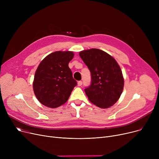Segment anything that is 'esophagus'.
Returning a JSON list of instances; mask_svg holds the SVG:
<instances>
[{"label":"esophagus","mask_w":159,"mask_h":159,"mask_svg":"<svg viewBox=\"0 0 159 159\" xmlns=\"http://www.w3.org/2000/svg\"><path fill=\"white\" fill-rule=\"evenodd\" d=\"M77 84H78V86H82V82L81 80H79V81L78 82Z\"/></svg>","instance_id":"obj_1"}]
</instances>
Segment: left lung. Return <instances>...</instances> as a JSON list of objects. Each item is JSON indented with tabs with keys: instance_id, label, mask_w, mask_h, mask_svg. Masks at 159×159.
Listing matches in <instances>:
<instances>
[{
	"instance_id": "left-lung-1",
	"label": "left lung",
	"mask_w": 159,
	"mask_h": 159,
	"mask_svg": "<svg viewBox=\"0 0 159 159\" xmlns=\"http://www.w3.org/2000/svg\"><path fill=\"white\" fill-rule=\"evenodd\" d=\"M79 55L91 73V84L84 89L89 101L101 108L113 106L124 88L120 66L111 55L98 49L84 50Z\"/></svg>"
}]
</instances>
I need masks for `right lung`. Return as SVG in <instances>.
<instances>
[{
  "label": "right lung",
  "mask_w": 159,
  "mask_h": 159,
  "mask_svg": "<svg viewBox=\"0 0 159 159\" xmlns=\"http://www.w3.org/2000/svg\"><path fill=\"white\" fill-rule=\"evenodd\" d=\"M74 57L72 52H55L40 63L33 80V91L39 101L55 108L68 101L77 82L73 78L68 64Z\"/></svg>",
  "instance_id": "right-lung-1"
}]
</instances>
